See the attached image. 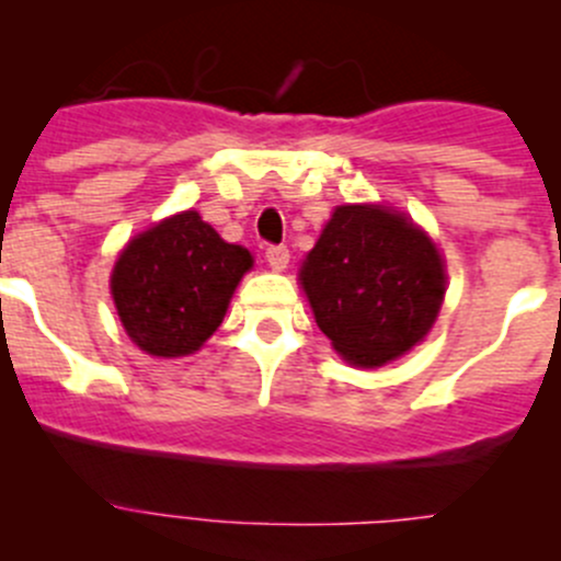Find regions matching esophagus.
<instances>
[{"mask_svg": "<svg viewBox=\"0 0 561 561\" xmlns=\"http://www.w3.org/2000/svg\"><path fill=\"white\" fill-rule=\"evenodd\" d=\"M265 260H268V265L274 271H285L287 263H290V249L285 244H274L265 249Z\"/></svg>", "mask_w": 561, "mask_h": 561, "instance_id": "obj_1", "label": "esophagus"}]
</instances>
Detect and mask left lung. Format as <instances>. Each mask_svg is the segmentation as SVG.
I'll return each instance as SVG.
<instances>
[{
	"label": "left lung",
	"mask_w": 561,
	"mask_h": 561,
	"mask_svg": "<svg viewBox=\"0 0 561 561\" xmlns=\"http://www.w3.org/2000/svg\"><path fill=\"white\" fill-rule=\"evenodd\" d=\"M320 331L350 364L382 366L437 320L445 268L437 247L382 206H339L301 268Z\"/></svg>",
	"instance_id": "obj_1"
}]
</instances>
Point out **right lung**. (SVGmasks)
I'll list each match as a JSON object with an SVG mask.
<instances>
[{"label":"right lung","instance_id":"right-lung-1","mask_svg":"<svg viewBox=\"0 0 561 561\" xmlns=\"http://www.w3.org/2000/svg\"><path fill=\"white\" fill-rule=\"evenodd\" d=\"M249 268L244 247L219 239L197 211H184L129 241L113 268L111 293L140 350L179 358L217 331Z\"/></svg>","mask_w":561,"mask_h":561}]
</instances>
